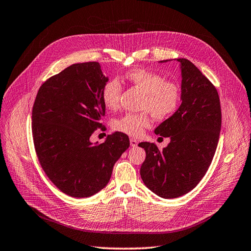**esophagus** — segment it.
<instances>
[{"mask_svg":"<svg viewBox=\"0 0 251 251\" xmlns=\"http://www.w3.org/2000/svg\"><path fill=\"white\" fill-rule=\"evenodd\" d=\"M130 145H131V147L138 146V141L135 139H130Z\"/></svg>","mask_w":251,"mask_h":251,"instance_id":"esophagus-1","label":"esophagus"}]
</instances>
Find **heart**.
I'll return each mask as SVG.
<instances>
[{
	"mask_svg": "<svg viewBox=\"0 0 251 251\" xmlns=\"http://www.w3.org/2000/svg\"><path fill=\"white\" fill-rule=\"evenodd\" d=\"M125 80L144 92L140 113H126L113 121L117 131L130 137H140L144 128L150 125L149 112L157 120L167 119L176 111L181 102V89L178 85L165 81L163 75L146 69L137 68L125 75ZM122 85L118 78L107 81L101 91L102 101L106 108L116 109L120 103Z\"/></svg>",
	"mask_w": 251,
	"mask_h": 251,
	"instance_id": "obj_1",
	"label": "heart"
}]
</instances>
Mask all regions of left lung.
<instances>
[{
	"instance_id": "8db88e82",
	"label": "left lung",
	"mask_w": 251,
	"mask_h": 251,
	"mask_svg": "<svg viewBox=\"0 0 251 251\" xmlns=\"http://www.w3.org/2000/svg\"><path fill=\"white\" fill-rule=\"evenodd\" d=\"M176 61L182 77L181 105L154 129L155 134L169 138V144L163 150L154 143L139 144L146 151L142 180L163 199L186 195L202 180L216 152L222 124L216 87L189 60Z\"/></svg>"
}]
</instances>
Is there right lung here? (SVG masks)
I'll return each instance as SVG.
<instances>
[{"label":"right lung","mask_w":251,"mask_h":251,"mask_svg":"<svg viewBox=\"0 0 251 251\" xmlns=\"http://www.w3.org/2000/svg\"><path fill=\"white\" fill-rule=\"evenodd\" d=\"M98 62L73 64L43 84L32 108V137L43 170L62 192L89 198L108 184L114 164L129 147L116 131L102 144L90 142L102 124L101 98L108 81Z\"/></svg>","instance_id":"obj_1"}]
</instances>
